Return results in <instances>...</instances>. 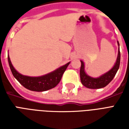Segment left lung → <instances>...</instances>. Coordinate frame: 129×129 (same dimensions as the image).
<instances>
[{
    "label": "left lung",
    "instance_id": "left-lung-1",
    "mask_svg": "<svg viewBox=\"0 0 129 129\" xmlns=\"http://www.w3.org/2000/svg\"><path fill=\"white\" fill-rule=\"evenodd\" d=\"M118 45L119 46V42L117 41ZM81 68H80V79H81V84L84 86L88 88L91 89H98L106 86L111 82L114 77L116 75L117 70L119 69V64H120V52H119V47L118 49V54L117 57V60L114 66L107 73L104 74L97 78H93L87 75L84 70V62L81 61Z\"/></svg>",
    "mask_w": 129,
    "mask_h": 129
}]
</instances>
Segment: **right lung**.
Returning <instances> with one entry per match:
<instances>
[{
  "label": "right lung",
  "instance_id": "right-lung-1",
  "mask_svg": "<svg viewBox=\"0 0 129 129\" xmlns=\"http://www.w3.org/2000/svg\"><path fill=\"white\" fill-rule=\"evenodd\" d=\"M8 62L10 68L12 73L13 76L15 77L20 84L23 86L25 88L37 92L45 91L51 88H53L59 84L63 74L70 64L68 62L64 66L57 68L52 73H50L41 77H28L21 75L18 73L11 63L10 56L8 55Z\"/></svg>",
  "mask_w": 129,
  "mask_h": 129
}]
</instances>
